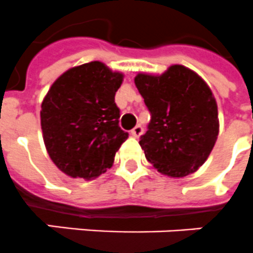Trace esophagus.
<instances>
[{
  "label": "esophagus",
  "mask_w": 253,
  "mask_h": 253,
  "mask_svg": "<svg viewBox=\"0 0 253 253\" xmlns=\"http://www.w3.org/2000/svg\"><path fill=\"white\" fill-rule=\"evenodd\" d=\"M143 126H140V125H136V126L133 127L132 130H131V135H132V136H135V137H139L141 135V133H143Z\"/></svg>",
  "instance_id": "34e87169"
}]
</instances>
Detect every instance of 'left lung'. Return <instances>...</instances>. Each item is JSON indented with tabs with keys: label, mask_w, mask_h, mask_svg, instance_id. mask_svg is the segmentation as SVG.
<instances>
[{
	"label": "left lung",
	"mask_w": 253,
	"mask_h": 253,
	"mask_svg": "<svg viewBox=\"0 0 253 253\" xmlns=\"http://www.w3.org/2000/svg\"><path fill=\"white\" fill-rule=\"evenodd\" d=\"M135 84L151 113L139 144L160 173L186 176L208 159L218 135L217 104L204 80L180 65L160 77L139 74Z\"/></svg>",
	"instance_id": "left-lung-1"
}]
</instances>
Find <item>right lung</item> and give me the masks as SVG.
Instances as JSON below:
<instances>
[{
    "instance_id": "right-lung-1",
    "label": "right lung",
    "mask_w": 253,
    "mask_h": 253,
    "mask_svg": "<svg viewBox=\"0 0 253 253\" xmlns=\"http://www.w3.org/2000/svg\"><path fill=\"white\" fill-rule=\"evenodd\" d=\"M122 79L94 61L67 70L45 96L40 113L45 147L67 175L92 179L105 173L128 137L114 101Z\"/></svg>"
}]
</instances>
